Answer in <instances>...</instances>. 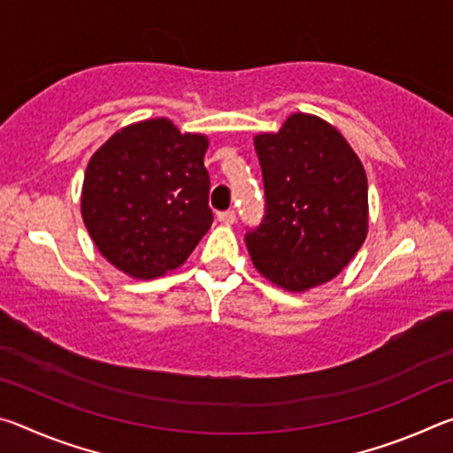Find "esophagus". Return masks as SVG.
<instances>
[{
  "label": "esophagus",
  "mask_w": 453,
  "mask_h": 453,
  "mask_svg": "<svg viewBox=\"0 0 453 453\" xmlns=\"http://www.w3.org/2000/svg\"><path fill=\"white\" fill-rule=\"evenodd\" d=\"M218 219L224 221V224H234V221L237 219V216H235L234 210H226V211H219L218 213Z\"/></svg>",
  "instance_id": "esophagus-1"
}]
</instances>
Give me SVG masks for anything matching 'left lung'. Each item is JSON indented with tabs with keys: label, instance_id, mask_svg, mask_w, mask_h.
Returning a JSON list of instances; mask_svg holds the SVG:
<instances>
[{
	"label": "left lung",
	"instance_id": "obj_1",
	"mask_svg": "<svg viewBox=\"0 0 453 453\" xmlns=\"http://www.w3.org/2000/svg\"><path fill=\"white\" fill-rule=\"evenodd\" d=\"M265 213L248 229L251 262L275 286L303 291L335 278L367 234V178L327 121L294 113L278 134L254 137Z\"/></svg>",
	"mask_w": 453,
	"mask_h": 453
}]
</instances>
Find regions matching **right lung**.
Returning <instances> with one entry per match:
<instances>
[{"instance_id": "obj_1", "label": "right lung", "mask_w": 453, "mask_h": 453, "mask_svg": "<svg viewBox=\"0 0 453 453\" xmlns=\"http://www.w3.org/2000/svg\"><path fill=\"white\" fill-rule=\"evenodd\" d=\"M208 137L157 118L113 134L89 159L81 216L102 256L134 278H156L189 257L208 232Z\"/></svg>"}]
</instances>
